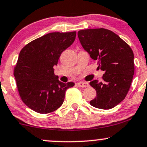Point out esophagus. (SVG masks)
Listing matches in <instances>:
<instances>
[{"label": "esophagus", "instance_id": "obj_1", "mask_svg": "<svg viewBox=\"0 0 147 147\" xmlns=\"http://www.w3.org/2000/svg\"><path fill=\"white\" fill-rule=\"evenodd\" d=\"M77 85H78L79 87H81V88L89 87V86H90V85L88 84L87 82H78L77 83Z\"/></svg>", "mask_w": 147, "mask_h": 147}]
</instances>
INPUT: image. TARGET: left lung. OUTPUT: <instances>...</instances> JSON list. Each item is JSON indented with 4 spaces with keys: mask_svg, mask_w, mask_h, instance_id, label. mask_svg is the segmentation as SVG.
<instances>
[{
    "mask_svg": "<svg viewBox=\"0 0 147 147\" xmlns=\"http://www.w3.org/2000/svg\"><path fill=\"white\" fill-rule=\"evenodd\" d=\"M82 47L104 71L102 81H90L96 96L90 103L102 109L114 107L125 99L134 75V55L125 41L108 29H90L77 33Z\"/></svg>",
    "mask_w": 147,
    "mask_h": 147,
    "instance_id": "obj_1",
    "label": "left lung"
}]
</instances>
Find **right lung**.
Instances as JSON below:
<instances>
[{"label": "right lung", "instance_id": "obj_1", "mask_svg": "<svg viewBox=\"0 0 147 147\" xmlns=\"http://www.w3.org/2000/svg\"><path fill=\"white\" fill-rule=\"evenodd\" d=\"M75 38V31L48 33L29 42L20 52L13 75L21 99L35 112L48 114L57 109L66 90L75 86L73 82H61L54 67Z\"/></svg>", "mask_w": 147, "mask_h": 147}]
</instances>
